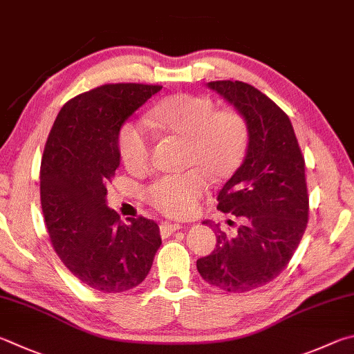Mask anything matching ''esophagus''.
<instances>
[{"label":"esophagus","mask_w":354,"mask_h":354,"mask_svg":"<svg viewBox=\"0 0 354 354\" xmlns=\"http://www.w3.org/2000/svg\"><path fill=\"white\" fill-rule=\"evenodd\" d=\"M182 225L180 224H172V222H161L160 225V233L163 234V236H169L174 232L180 230Z\"/></svg>","instance_id":"esophagus-1"}]
</instances>
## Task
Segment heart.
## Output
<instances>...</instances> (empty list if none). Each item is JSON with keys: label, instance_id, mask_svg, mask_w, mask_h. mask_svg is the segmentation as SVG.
Instances as JSON below:
<instances>
[{"label": "heart", "instance_id": "heart-1", "mask_svg": "<svg viewBox=\"0 0 354 354\" xmlns=\"http://www.w3.org/2000/svg\"><path fill=\"white\" fill-rule=\"evenodd\" d=\"M149 126L185 140V172L160 174L142 187V197L158 212L172 218L193 214L214 182L225 180L244 157L247 127L234 110H218L212 97L171 96L149 113ZM118 152L130 171L146 167L152 136L145 122L129 120L118 132Z\"/></svg>", "mask_w": 354, "mask_h": 354}]
</instances>
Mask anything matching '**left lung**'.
<instances>
[{
  "mask_svg": "<svg viewBox=\"0 0 354 354\" xmlns=\"http://www.w3.org/2000/svg\"><path fill=\"white\" fill-rule=\"evenodd\" d=\"M208 88L236 109L249 142L243 165L218 196V209L243 219L234 236L205 221L216 249L197 259L207 283L227 292L264 286L289 264L306 230L309 197L305 158L289 116L268 96L239 80H214Z\"/></svg>",
  "mask_w": 354,
  "mask_h": 354,
  "instance_id": "obj_1",
  "label": "left lung"
}]
</instances>
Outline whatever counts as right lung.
I'll return each mask as SVG.
<instances>
[{"mask_svg":"<svg viewBox=\"0 0 354 354\" xmlns=\"http://www.w3.org/2000/svg\"><path fill=\"white\" fill-rule=\"evenodd\" d=\"M160 85L107 84L68 101L55 118L40 166V201L55 253L68 270L101 292H126L147 277L161 245L151 219L107 207V183L120 166L122 122Z\"/></svg>","mask_w":354,"mask_h":354,"instance_id":"1","label":"right lung"}]
</instances>
